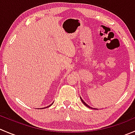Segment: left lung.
I'll list each match as a JSON object with an SVG mask.
<instances>
[{"label":"left lung","instance_id":"1","mask_svg":"<svg viewBox=\"0 0 135 135\" xmlns=\"http://www.w3.org/2000/svg\"><path fill=\"white\" fill-rule=\"evenodd\" d=\"M80 99H81V101H82V103H83V104H84V105H86V106H87V107H88V108H91V107H90V106H89V105H87V104H86V103H85V102H84V100H83V99H82V98H81V97H80ZM92 109H95V108H92Z\"/></svg>","mask_w":135,"mask_h":135}]
</instances>
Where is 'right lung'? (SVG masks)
<instances>
[{"mask_svg":"<svg viewBox=\"0 0 135 135\" xmlns=\"http://www.w3.org/2000/svg\"><path fill=\"white\" fill-rule=\"evenodd\" d=\"M53 104H51L50 105H49V106H47V107H45V108H49V107H50L51 105H53Z\"/></svg>","mask_w":135,"mask_h":135,"instance_id":"add662e5","label":"right lung"}]
</instances>
